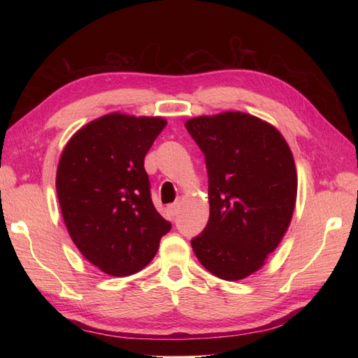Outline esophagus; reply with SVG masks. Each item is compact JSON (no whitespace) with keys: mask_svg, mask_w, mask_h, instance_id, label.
I'll use <instances>...</instances> for the list:
<instances>
[{"mask_svg":"<svg viewBox=\"0 0 358 358\" xmlns=\"http://www.w3.org/2000/svg\"><path fill=\"white\" fill-rule=\"evenodd\" d=\"M167 209H169L171 215L175 217V215L178 214V210H180V204L178 203H172V204H169V208H167Z\"/></svg>","mask_w":358,"mask_h":358,"instance_id":"34e87169","label":"esophagus"}]
</instances>
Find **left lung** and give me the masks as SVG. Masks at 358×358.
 <instances>
[{
    "instance_id": "8db88e82",
    "label": "left lung",
    "mask_w": 358,
    "mask_h": 358,
    "mask_svg": "<svg viewBox=\"0 0 358 358\" xmlns=\"http://www.w3.org/2000/svg\"><path fill=\"white\" fill-rule=\"evenodd\" d=\"M209 177V222L191 245L215 277L238 281L263 268L285 237L296 201V169L275 126L227 110L186 121Z\"/></svg>"
}]
</instances>
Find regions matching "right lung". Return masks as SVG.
Masks as SVG:
<instances>
[{
	"mask_svg": "<svg viewBox=\"0 0 358 358\" xmlns=\"http://www.w3.org/2000/svg\"><path fill=\"white\" fill-rule=\"evenodd\" d=\"M167 121L112 112L75 132L57 169V195L72 241L112 277L141 271L171 223L150 200L144 157Z\"/></svg>",
	"mask_w": 358,
	"mask_h": 358,
	"instance_id": "1",
	"label": "right lung"
}]
</instances>
